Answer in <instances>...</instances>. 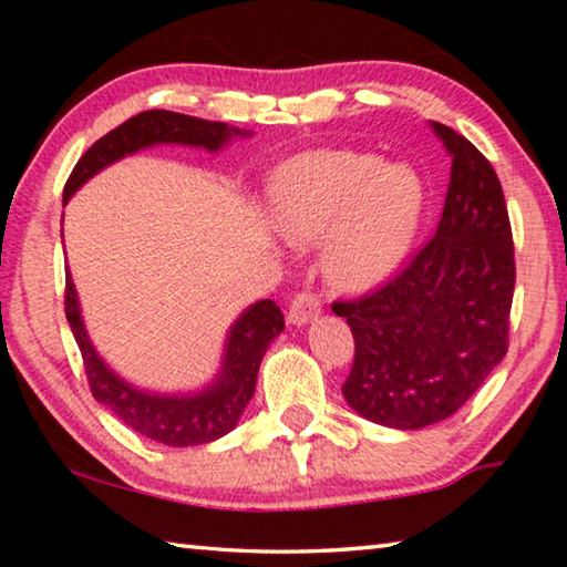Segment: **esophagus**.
Here are the masks:
<instances>
[{"mask_svg": "<svg viewBox=\"0 0 567 567\" xmlns=\"http://www.w3.org/2000/svg\"><path fill=\"white\" fill-rule=\"evenodd\" d=\"M322 310V300L310 290H302L295 295V300L290 302V312H287V320L292 324H305L307 320H312L315 315Z\"/></svg>", "mask_w": 567, "mask_h": 567, "instance_id": "obj_1", "label": "esophagus"}]
</instances>
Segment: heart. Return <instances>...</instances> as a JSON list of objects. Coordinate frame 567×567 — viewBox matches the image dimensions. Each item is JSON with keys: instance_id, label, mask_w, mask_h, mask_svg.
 Here are the masks:
<instances>
[{"instance_id": "heart-1", "label": "heart", "mask_w": 567, "mask_h": 567, "mask_svg": "<svg viewBox=\"0 0 567 567\" xmlns=\"http://www.w3.org/2000/svg\"><path fill=\"white\" fill-rule=\"evenodd\" d=\"M277 229L292 243L330 239L328 267L348 287L378 282L415 233L422 185L402 165L362 152H315L287 165L272 187Z\"/></svg>"}]
</instances>
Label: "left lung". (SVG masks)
<instances>
[{"label": "left lung", "mask_w": 567, "mask_h": 567, "mask_svg": "<svg viewBox=\"0 0 567 567\" xmlns=\"http://www.w3.org/2000/svg\"><path fill=\"white\" fill-rule=\"evenodd\" d=\"M433 130L453 157L435 235L378 290L332 302L354 338L344 400L398 430L455 415L511 338L515 247L501 179L463 134Z\"/></svg>", "instance_id": "1"}]
</instances>
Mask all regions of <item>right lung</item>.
<instances>
[{"mask_svg":"<svg viewBox=\"0 0 567 567\" xmlns=\"http://www.w3.org/2000/svg\"><path fill=\"white\" fill-rule=\"evenodd\" d=\"M239 134L247 132L229 127L225 122H207L167 110L140 112L104 134L102 140L84 152L74 165L70 179H66L62 199L66 203L92 175H97L112 162L132 155L142 147L172 142V145H192L217 152L225 142L239 137ZM64 315L76 344H80L84 372H87L94 400L107 405L134 433L169 447L213 443V440L227 435L237 425L249 398L255 395L257 370H260L267 344L285 330L280 307L272 300L255 302L249 310L239 315V320L229 330L223 372H219L213 385L197 392V395L167 398L134 390L102 362L92 348L87 332H84L80 302H76L70 275H66L64 285Z\"/></svg>","mask_w":567,"mask_h":567,"instance_id":"right-lung-1","label":"right lung"}]
</instances>
